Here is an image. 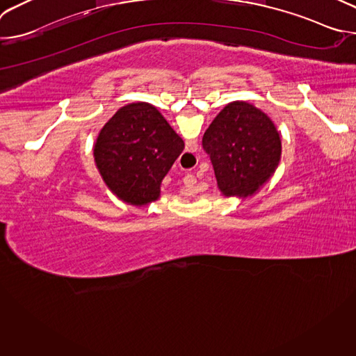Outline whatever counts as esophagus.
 <instances>
[{"mask_svg":"<svg viewBox=\"0 0 356 356\" xmlns=\"http://www.w3.org/2000/svg\"><path fill=\"white\" fill-rule=\"evenodd\" d=\"M187 146H188L190 150H197V146H198V145H197L195 142H187ZM184 181H186V184L193 186V184L195 183V176L191 175V173H187L186 177H184Z\"/></svg>","mask_w":356,"mask_h":356,"instance_id":"esophagus-1","label":"esophagus"}]
</instances>
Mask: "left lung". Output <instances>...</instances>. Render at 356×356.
<instances>
[{
    "mask_svg": "<svg viewBox=\"0 0 356 356\" xmlns=\"http://www.w3.org/2000/svg\"><path fill=\"white\" fill-rule=\"evenodd\" d=\"M220 190L225 195L255 193L275 172L280 138L270 118L243 101L228 104L202 136Z\"/></svg>",
    "mask_w": 356,
    "mask_h": 356,
    "instance_id": "left-lung-1",
    "label": "left lung"
}]
</instances>
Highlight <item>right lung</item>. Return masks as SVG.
I'll return each mask as SVG.
<instances>
[{
    "label": "right lung",
    "mask_w": 356,
    "mask_h": 356,
    "mask_svg": "<svg viewBox=\"0 0 356 356\" xmlns=\"http://www.w3.org/2000/svg\"><path fill=\"white\" fill-rule=\"evenodd\" d=\"M183 149L181 138L155 107L135 103L101 129L94 156L107 186L129 204L143 206L159 198L161 183Z\"/></svg>",
    "instance_id": "obj_1"
}]
</instances>
